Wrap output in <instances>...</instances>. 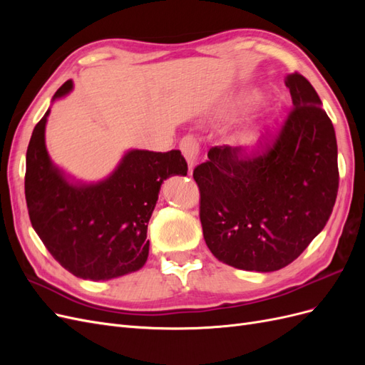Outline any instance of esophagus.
<instances>
[{
  "mask_svg": "<svg viewBox=\"0 0 365 365\" xmlns=\"http://www.w3.org/2000/svg\"><path fill=\"white\" fill-rule=\"evenodd\" d=\"M180 149L182 152L184 158L187 160V163H189V168L192 170L195 163L197 161V155H200V146H197L196 140L192 135L184 137L180 143Z\"/></svg>",
  "mask_w": 365,
  "mask_h": 365,
  "instance_id": "1",
  "label": "esophagus"
}]
</instances>
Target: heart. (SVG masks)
<instances>
[{"label": "heart", "instance_id": "heart-1", "mask_svg": "<svg viewBox=\"0 0 365 365\" xmlns=\"http://www.w3.org/2000/svg\"><path fill=\"white\" fill-rule=\"evenodd\" d=\"M256 101H257V96L256 94H248V96L237 97L236 101L228 103L222 109V111H220L219 117L222 118V120H231V118L236 117L237 114H240L242 111H244V109L251 106ZM263 132H264V129H263L262 125L247 126L244 129L237 130L236 134L231 137V143H233V145H236V146H239V148H252V146H256L257 143L260 141Z\"/></svg>", "mask_w": 365, "mask_h": 365}]
</instances>
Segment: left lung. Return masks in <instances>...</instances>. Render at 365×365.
Listing matches in <instances>:
<instances>
[{
  "label": "left lung",
  "mask_w": 365,
  "mask_h": 365,
  "mask_svg": "<svg viewBox=\"0 0 365 365\" xmlns=\"http://www.w3.org/2000/svg\"><path fill=\"white\" fill-rule=\"evenodd\" d=\"M294 109L259 157L215 146L193 178L200 187L205 244L230 267L284 268L322 233L338 193L332 121L306 77L286 76Z\"/></svg>",
  "instance_id": "obj_1"
}]
</instances>
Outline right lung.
I'll return each instance as SVG.
<instances>
[{
    "label": "right lung",
    "instance_id": "1",
    "mask_svg": "<svg viewBox=\"0 0 365 365\" xmlns=\"http://www.w3.org/2000/svg\"><path fill=\"white\" fill-rule=\"evenodd\" d=\"M65 82L51 102L73 91ZM43 114L26 157V201L31 227L62 267L83 280H111L143 268L149 256L148 224L161 184L187 175L180 150H128L105 180L83 182L48 155Z\"/></svg>",
    "mask_w": 365,
    "mask_h": 365
}]
</instances>
